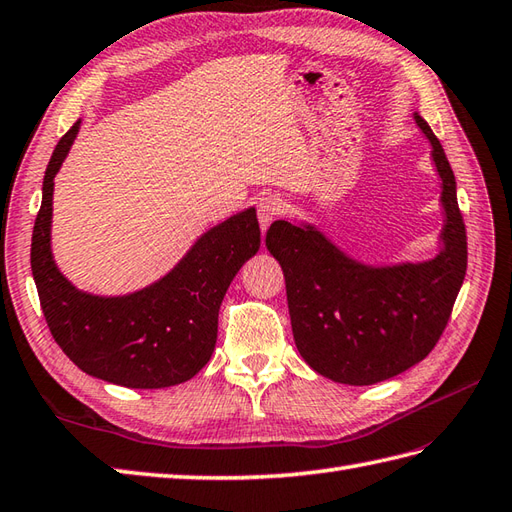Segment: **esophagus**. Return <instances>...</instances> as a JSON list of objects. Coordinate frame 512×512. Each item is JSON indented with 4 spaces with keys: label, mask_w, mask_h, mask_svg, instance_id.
Masks as SVG:
<instances>
[{
    "label": "esophagus",
    "mask_w": 512,
    "mask_h": 512,
    "mask_svg": "<svg viewBox=\"0 0 512 512\" xmlns=\"http://www.w3.org/2000/svg\"><path fill=\"white\" fill-rule=\"evenodd\" d=\"M282 212V201L278 197H263L258 203V221H260V230H267V227L274 223Z\"/></svg>",
    "instance_id": "esophagus-1"
}]
</instances>
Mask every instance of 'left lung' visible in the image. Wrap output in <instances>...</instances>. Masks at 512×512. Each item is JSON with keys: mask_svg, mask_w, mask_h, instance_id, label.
Instances as JSON below:
<instances>
[{"mask_svg": "<svg viewBox=\"0 0 512 512\" xmlns=\"http://www.w3.org/2000/svg\"><path fill=\"white\" fill-rule=\"evenodd\" d=\"M440 177V252L420 263L368 265L309 221H276L267 249L287 285L302 359L335 383L372 385L423 361L449 322L467 274V232L456 177L438 138L414 111Z\"/></svg>", "mask_w": 512, "mask_h": 512, "instance_id": "obj_1", "label": "left lung"}]
</instances>
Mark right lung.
<instances>
[{"label":"right lung","mask_w":512,"mask_h":512,"mask_svg":"<svg viewBox=\"0 0 512 512\" xmlns=\"http://www.w3.org/2000/svg\"><path fill=\"white\" fill-rule=\"evenodd\" d=\"M81 129L56 144L45 168L34 221L30 265L54 342L89 377L135 390L184 383L210 361L225 291L260 247L256 208H245L203 232L160 280L124 295L76 289L54 263V177Z\"/></svg>","instance_id":"right-lung-1"}]
</instances>
